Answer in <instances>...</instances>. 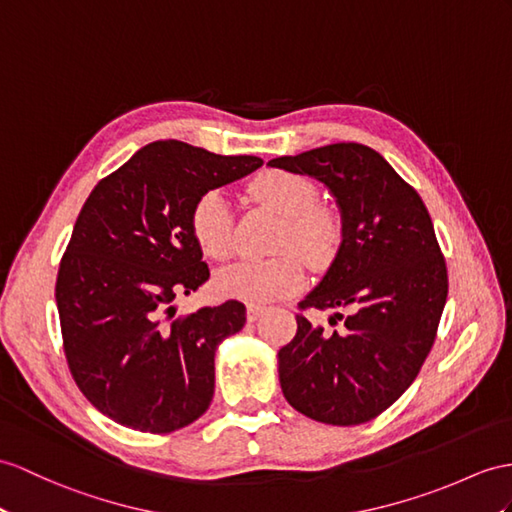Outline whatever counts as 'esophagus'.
Listing matches in <instances>:
<instances>
[{
  "label": "esophagus",
  "mask_w": 512,
  "mask_h": 512,
  "mask_svg": "<svg viewBox=\"0 0 512 512\" xmlns=\"http://www.w3.org/2000/svg\"><path fill=\"white\" fill-rule=\"evenodd\" d=\"M265 306H258V304H249L247 306V321H258L260 317L265 315Z\"/></svg>",
  "instance_id": "esophagus-1"
}]
</instances>
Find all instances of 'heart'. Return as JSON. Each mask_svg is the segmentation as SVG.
I'll return each mask as SVG.
<instances>
[{
  "label": "heart",
  "instance_id": "b5f03b06",
  "mask_svg": "<svg viewBox=\"0 0 512 512\" xmlns=\"http://www.w3.org/2000/svg\"><path fill=\"white\" fill-rule=\"evenodd\" d=\"M249 195L282 219L273 249L282 252L267 260H241L221 269L215 286L221 295L243 302H271L293 295L304 286V258L310 267H328L343 239L341 221L317 206V184L293 171H265L249 184ZM191 232L199 249L213 260L234 254V226L228 199L221 191H206L191 208Z\"/></svg>",
  "mask_w": 512,
  "mask_h": 512
}]
</instances>
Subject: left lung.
I'll return each mask as SVG.
<instances>
[{
    "label": "left lung",
    "instance_id": "1",
    "mask_svg": "<svg viewBox=\"0 0 512 512\" xmlns=\"http://www.w3.org/2000/svg\"><path fill=\"white\" fill-rule=\"evenodd\" d=\"M269 167L326 184L341 210L343 241L299 308L350 310L341 332L297 315L278 352L282 393L299 413L358 426L384 413L428 358L447 299V267L419 193L376 149L334 143Z\"/></svg>",
    "mask_w": 512,
    "mask_h": 512
}]
</instances>
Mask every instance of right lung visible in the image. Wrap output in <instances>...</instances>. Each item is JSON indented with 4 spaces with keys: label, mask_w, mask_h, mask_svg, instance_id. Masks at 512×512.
<instances>
[{
    "label": "right lung",
    "mask_w": 512,
    "mask_h": 512,
    "mask_svg": "<svg viewBox=\"0 0 512 512\" xmlns=\"http://www.w3.org/2000/svg\"><path fill=\"white\" fill-rule=\"evenodd\" d=\"M260 165L156 141L84 202L56 280L62 343L86 400L121 426L173 432L213 402L217 345L245 326V306L230 299L176 317V297L210 276L191 208Z\"/></svg>",
    "instance_id": "obj_1"
}]
</instances>
